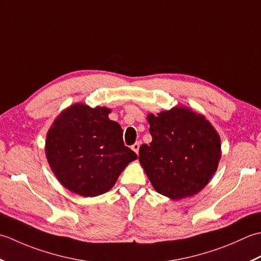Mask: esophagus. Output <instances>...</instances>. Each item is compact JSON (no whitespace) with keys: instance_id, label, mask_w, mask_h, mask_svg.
<instances>
[{"instance_id":"obj_1","label":"esophagus","mask_w":261,"mask_h":261,"mask_svg":"<svg viewBox=\"0 0 261 261\" xmlns=\"http://www.w3.org/2000/svg\"><path fill=\"white\" fill-rule=\"evenodd\" d=\"M132 150L138 154V151H140V143H138V142L134 143V144L132 145Z\"/></svg>"}]
</instances>
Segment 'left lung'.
I'll list each match as a JSON object with an SVG mask.
<instances>
[{
  "instance_id": "obj_1",
  "label": "left lung",
  "mask_w": 261,
  "mask_h": 261,
  "mask_svg": "<svg viewBox=\"0 0 261 261\" xmlns=\"http://www.w3.org/2000/svg\"><path fill=\"white\" fill-rule=\"evenodd\" d=\"M152 142L140 147V162L159 194L181 199L210 182L221 159V140L203 115L174 107L147 116Z\"/></svg>"
}]
</instances>
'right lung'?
<instances>
[{
  "label": "right lung",
  "mask_w": 261,
  "mask_h": 261,
  "mask_svg": "<svg viewBox=\"0 0 261 261\" xmlns=\"http://www.w3.org/2000/svg\"><path fill=\"white\" fill-rule=\"evenodd\" d=\"M110 109L75 103L60 114L46 137V156L64 187L83 197L114 187L136 153L125 146L123 129Z\"/></svg>",
  "instance_id": "obj_1"
}]
</instances>
